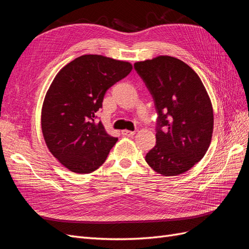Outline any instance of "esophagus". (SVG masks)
<instances>
[{"label":"esophagus","mask_w":249,"mask_h":249,"mask_svg":"<svg viewBox=\"0 0 249 249\" xmlns=\"http://www.w3.org/2000/svg\"><path fill=\"white\" fill-rule=\"evenodd\" d=\"M122 134L124 136H127V137H131L133 135H135V131H129V130H124L122 131Z\"/></svg>","instance_id":"34e87169"}]
</instances>
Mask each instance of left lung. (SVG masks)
I'll use <instances>...</instances> for the list:
<instances>
[{
    "instance_id": "1",
    "label": "left lung",
    "mask_w": 249,
    "mask_h": 249,
    "mask_svg": "<svg viewBox=\"0 0 249 249\" xmlns=\"http://www.w3.org/2000/svg\"><path fill=\"white\" fill-rule=\"evenodd\" d=\"M134 69L158 113L156 145L145 161L165 177L184 173L202 159L212 139L213 108L206 88L197 73L175 57L136 62Z\"/></svg>"
}]
</instances>
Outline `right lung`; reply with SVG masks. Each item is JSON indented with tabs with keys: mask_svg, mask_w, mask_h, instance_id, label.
Masks as SVG:
<instances>
[{
	"mask_svg": "<svg viewBox=\"0 0 249 249\" xmlns=\"http://www.w3.org/2000/svg\"><path fill=\"white\" fill-rule=\"evenodd\" d=\"M132 64L101 55L76 58L58 72L41 112V129L50 152L72 172L90 173L106 161L117 142L96 113L107 90L132 71Z\"/></svg>",
	"mask_w": 249,
	"mask_h": 249,
	"instance_id": "right-lung-1",
	"label": "right lung"
}]
</instances>
